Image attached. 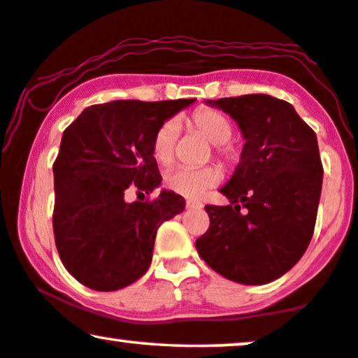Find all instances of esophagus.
I'll return each mask as SVG.
<instances>
[{
    "label": "esophagus",
    "instance_id": "34e87169",
    "mask_svg": "<svg viewBox=\"0 0 358 358\" xmlns=\"http://www.w3.org/2000/svg\"><path fill=\"white\" fill-rule=\"evenodd\" d=\"M185 207H187L189 210H202L203 208V203L199 202V200H187Z\"/></svg>",
    "mask_w": 358,
    "mask_h": 358
}]
</instances>
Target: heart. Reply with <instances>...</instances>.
Segmentation results:
<instances>
[{"label": "heart", "instance_id": "1", "mask_svg": "<svg viewBox=\"0 0 358 358\" xmlns=\"http://www.w3.org/2000/svg\"><path fill=\"white\" fill-rule=\"evenodd\" d=\"M190 125L203 135L210 143L218 146V158L223 164L231 166L236 161V150L227 143L233 135V124L223 112L217 109H197L190 117ZM179 135V124L176 120H168L159 127L153 138V156L161 164H169L174 158L176 141ZM222 180V173L215 166H205V168H178L169 169L164 176L166 187L173 192L184 195L187 199H199Z\"/></svg>", "mask_w": 358, "mask_h": 358}]
</instances>
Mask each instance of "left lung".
Listing matches in <instances>:
<instances>
[{"label":"left lung","mask_w":358,"mask_h":358,"mask_svg":"<svg viewBox=\"0 0 358 358\" xmlns=\"http://www.w3.org/2000/svg\"><path fill=\"white\" fill-rule=\"evenodd\" d=\"M205 104L231 117L246 143L220 189L229 205L205 207L210 227L195 246L228 280L264 285L300 261L315 231L322 187L316 134L295 107L267 94Z\"/></svg>","instance_id":"obj_1"}]
</instances>
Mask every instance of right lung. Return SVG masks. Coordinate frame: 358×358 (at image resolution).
Instances as JSON below:
<instances>
[{
  "mask_svg": "<svg viewBox=\"0 0 358 358\" xmlns=\"http://www.w3.org/2000/svg\"><path fill=\"white\" fill-rule=\"evenodd\" d=\"M195 99L112 101L86 107L63 131L53 163V234L63 266L97 292L120 290L148 271L156 231L185 208L163 189L153 202H127L161 184L153 138Z\"/></svg>",
  "mask_w": 358,
  "mask_h": 358,
  "instance_id": "right-lung-1",
  "label": "right lung"
}]
</instances>
